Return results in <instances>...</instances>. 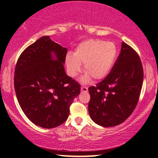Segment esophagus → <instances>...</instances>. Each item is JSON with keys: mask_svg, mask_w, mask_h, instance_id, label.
Here are the masks:
<instances>
[{"mask_svg": "<svg viewBox=\"0 0 158 158\" xmlns=\"http://www.w3.org/2000/svg\"><path fill=\"white\" fill-rule=\"evenodd\" d=\"M81 90H82V91H83V92H86V91H87V90H88V88L86 87L85 85H83V86H82V87H81Z\"/></svg>", "mask_w": 158, "mask_h": 158, "instance_id": "1", "label": "esophagus"}]
</instances>
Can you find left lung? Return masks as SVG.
<instances>
[{
  "label": "left lung",
  "instance_id": "8db88e82",
  "mask_svg": "<svg viewBox=\"0 0 158 158\" xmlns=\"http://www.w3.org/2000/svg\"><path fill=\"white\" fill-rule=\"evenodd\" d=\"M68 49L44 36L21 53L15 68L14 88L20 106L36 126L52 129L68 119L81 87L67 75Z\"/></svg>",
  "mask_w": 158,
  "mask_h": 158
}]
</instances>
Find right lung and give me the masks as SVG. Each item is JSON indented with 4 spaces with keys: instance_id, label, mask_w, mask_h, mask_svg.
<instances>
[{
    "instance_id": "add662e5",
    "label": "right lung",
    "mask_w": 158,
    "mask_h": 158,
    "mask_svg": "<svg viewBox=\"0 0 158 158\" xmlns=\"http://www.w3.org/2000/svg\"><path fill=\"white\" fill-rule=\"evenodd\" d=\"M142 83L143 69L139 56L122 42L121 52L110 73L96 87L88 88L90 117L101 127L122 124L135 109Z\"/></svg>"
}]
</instances>
